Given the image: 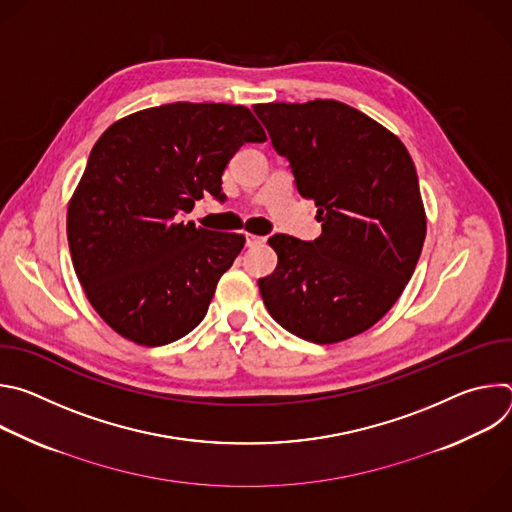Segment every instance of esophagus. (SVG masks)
Masks as SVG:
<instances>
[{
	"label": "esophagus",
	"mask_w": 512,
	"mask_h": 512,
	"mask_svg": "<svg viewBox=\"0 0 512 512\" xmlns=\"http://www.w3.org/2000/svg\"><path fill=\"white\" fill-rule=\"evenodd\" d=\"M245 241H247V247H255V245H261V243H265V237H257V235H245Z\"/></svg>",
	"instance_id": "obj_1"
}]
</instances>
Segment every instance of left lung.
<instances>
[{
    "label": "left lung",
    "instance_id": "8db88e82",
    "mask_svg": "<svg viewBox=\"0 0 512 512\" xmlns=\"http://www.w3.org/2000/svg\"><path fill=\"white\" fill-rule=\"evenodd\" d=\"M253 111L322 223L314 241L269 237L277 267L257 281L265 308L287 332L316 344L369 330L403 294L425 241L409 152L389 129L340 101Z\"/></svg>",
    "mask_w": 512,
    "mask_h": 512
}]
</instances>
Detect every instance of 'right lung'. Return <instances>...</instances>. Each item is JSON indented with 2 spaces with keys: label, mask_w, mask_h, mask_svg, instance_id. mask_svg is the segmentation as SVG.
Wrapping results in <instances>:
<instances>
[{
  "label": "right lung",
  "mask_w": 512,
  "mask_h": 512,
  "mask_svg": "<svg viewBox=\"0 0 512 512\" xmlns=\"http://www.w3.org/2000/svg\"><path fill=\"white\" fill-rule=\"evenodd\" d=\"M265 131L243 105L170 103L113 123L68 204L72 265L97 314L123 338L164 346L194 330L245 245L184 221Z\"/></svg>",
  "instance_id": "obj_1"
}]
</instances>
